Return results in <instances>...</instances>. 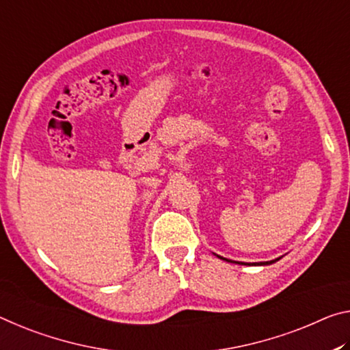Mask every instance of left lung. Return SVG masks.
Segmentation results:
<instances>
[{"instance_id": "left-lung-1", "label": "left lung", "mask_w": 350, "mask_h": 350, "mask_svg": "<svg viewBox=\"0 0 350 350\" xmlns=\"http://www.w3.org/2000/svg\"><path fill=\"white\" fill-rule=\"evenodd\" d=\"M219 257H220V256H219ZM220 259L226 260V262H232V260H228V259H225V257H220ZM276 260H279V259H276ZM276 260H270V262H260V263H242V265H270V263L276 262ZM237 263H239V262H237Z\"/></svg>"}]
</instances>
